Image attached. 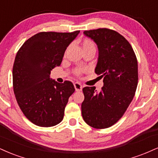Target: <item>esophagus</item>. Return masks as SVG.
<instances>
[{
	"label": "esophagus",
	"mask_w": 158,
	"mask_h": 158,
	"mask_svg": "<svg viewBox=\"0 0 158 158\" xmlns=\"http://www.w3.org/2000/svg\"><path fill=\"white\" fill-rule=\"evenodd\" d=\"M74 87H75L76 91H81L82 86L79 82H75L74 83Z\"/></svg>",
	"instance_id": "obj_1"
}]
</instances>
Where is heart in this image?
<instances>
[{"mask_svg": "<svg viewBox=\"0 0 158 158\" xmlns=\"http://www.w3.org/2000/svg\"><path fill=\"white\" fill-rule=\"evenodd\" d=\"M81 47H82L83 51L87 50V49H90V48H95V44L94 42L90 39H87V38L81 41ZM85 71H86V69H85V68H78L74 70V73H75L77 76H80L81 74L84 73Z\"/></svg>", "mask_w": 158, "mask_h": 158, "instance_id": "heart-1", "label": "heart"}]
</instances>
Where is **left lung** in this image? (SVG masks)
Segmentation results:
<instances>
[{
  "label": "left lung",
  "mask_w": 158,
  "mask_h": 158,
  "mask_svg": "<svg viewBox=\"0 0 158 158\" xmlns=\"http://www.w3.org/2000/svg\"><path fill=\"white\" fill-rule=\"evenodd\" d=\"M84 35L98 46L95 72L104 78V86L98 93L95 87L82 89L81 115L89 126L108 128L123 116L133 99L138 81V61L130 43L117 31L104 28L85 31Z\"/></svg>",
  "instance_id": "1"
}]
</instances>
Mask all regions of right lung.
<instances>
[{
    "label": "right lung",
    "mask_w": 158,
    "mask_h": 158,
    "mask_svg": "<svg viewBox=\"0 0 158 158\" xmlns=\"http://www.w3.org/2000/svg\"><path fill=\"white\" fill-rule=\"evenodd\" d=\"M79 33L40 32L25 42L17 53L12 70L15 98L25 116L37 126L53 127L63 119L75 88L70 81L52 80L50 74L60 65L66 48Z\"/></svg>",
    "instance_id": "add662e5"
}]
</instances>
